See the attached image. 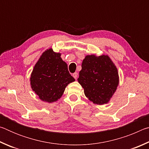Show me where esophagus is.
I'll use <instances>...</instances> for the list:
<instances>
[{
	"mask_svg": "<svg viewBox=\"0 0 149 149\" xmlns=\"http://www.w3.org/2000/svg\"><path fill=\"white\" fill-rule=\"evenodd\" d=\"M77 75H78L77 73V72H75L74 74H73V75H73V77H74L75 78V79H76L77 78Z\"/></svg>",
	"mask_w": 149,
	"mask_h": 149,
	"instance_id": "1",
	"label": "esophagus"
}]
</instances>
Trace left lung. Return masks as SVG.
<instances>
[{
    "label": "left lung",
    "instance_id": "8db88e82",
    "mask_svg": "<svg viewBox=\"0 0 149 149\" xmlns=\"http://www.w3.org/2000/svg\"><path fill=\"white\" fill-rule=\"evenodd\" d=\"M77 79L90 101L98 105L109 102L119 85V75L108 55L85 56Z\"/></svg>",
    "mask_w": 149,
    "mask_h": 149
}]
</instances>
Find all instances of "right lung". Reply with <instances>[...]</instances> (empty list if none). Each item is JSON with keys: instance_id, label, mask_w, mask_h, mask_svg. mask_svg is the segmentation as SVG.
<instances>
[{"instance_id": "right-lung-1", "label": "right lung", "mask_w": 149, "mask_h": 149, "mask_svg": "<svg viewBox=\"0 0 149 149\" xmlns=\"http://www.w3.org/2000/svg\"><path fill=\"white\" fill-rule=\"evenodd\" d=\"M32 90L43 102L51 103L60 99L65 87L75 79L70 74L61 53L52 48L42 52L30 76Z\"/></svg>"}]
</instances>
